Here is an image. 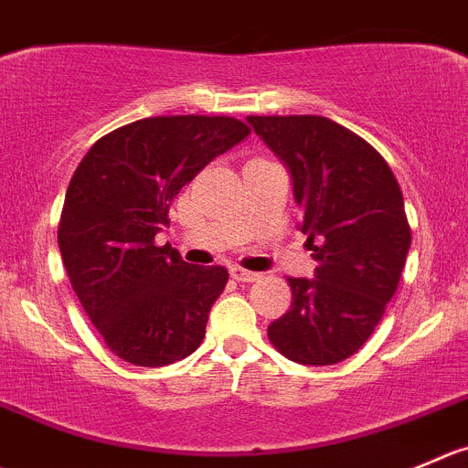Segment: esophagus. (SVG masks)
I'll list each match as a JSON object with an SVG mask.
<instances>
[{
  "mask_svg": "<svg viewBox=\"0 0 468 468\" xmlns=\"http://www.w3.org/2000/svg\"><path fill=\"white\" fill-rule=\"evenodd\" d=\"M230 276H233L235 281H242V283H253V281L261 279V274H256V271L242 270V267H233V270H230Z\"/></svg>",
  "mask_w": 468,
  "mask_h": 468,
  "instance_id": "obj_1",
  "label": "esophagus"
}]
</instances>
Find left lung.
<instances>
[{
    "instance_id": "8db88e82",
    "label": "left lung",
    "mask_w": 468,
    "mask_h": 468,
    "mask_svg": "<svg viewBox=\"0 0 468 468\" xmlns=\"http://www.w3.org/2000/svg\"><path fill=\"white\" fill-rule=\"evenodd\" d=\"M285 162L315 279H292V303L267 329L303 366L356 355L396 294L411 244L400 185L366 139L324 116H249Z\"/></svg>"
}]
</instances>
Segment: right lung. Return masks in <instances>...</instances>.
I'll use <instances>...</instances> for the list:
<instances>
[{"instance_id": "obj_1", "label": "right lung", "mask_w": 468, "mask_h": 468, "mask_svg": "<svg viewBox=\"0 0 468 468\" xmlns=\"http://www.w3.org/2000/svg\"><path fill=\"white\" fill-rule=\"evenodd\" d=\"M249 133L233 116H151L98 139L72 174L58 251L81 308L119 359L160 368L203 343L229 271L187 265L155 235L169 226L180 189Z\"/></svg>"}]
</instances>
